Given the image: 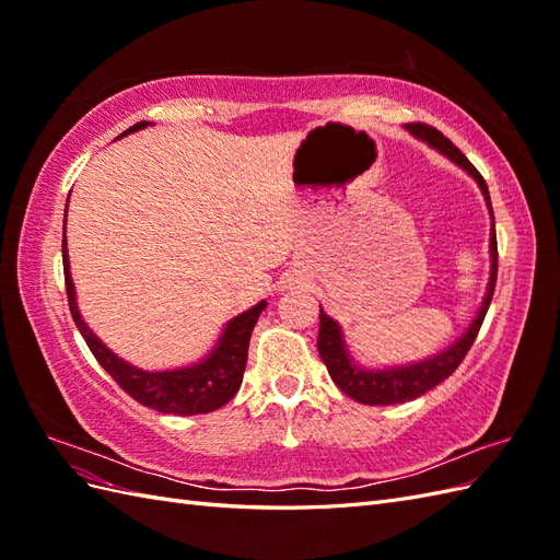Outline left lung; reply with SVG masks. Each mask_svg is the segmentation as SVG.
<instances>
[{
    "instance_id": "8db88e82",
    "label": "left lung",
    "mask_w": 560,
    "mask_h": 560,
    "mask_svg": "<svg viewBox=\"0 0 560 560\" xmlns=\"http://www.w3.org/2000/svg\"><path fill=\"white\" fill-rule=\"evenodd\" d=\"M412 136H418L420 140L429 142V145L436 148L439 152H444L448 160L460 164L467 174H470L479 188L485 192V200L491 210V200H489V188L485 184L482 174L477 172L472 162L465 158V154L453 145V142L436 131L434 126L427 124H408L406 126ZM497 269H499V248H497V224L491 229V279H489V289L485 295V303L477 312V319L470 324V329L465 331L463 339L458 343H453L444 353H439L436 358H429L424 362H418V365H408V368H392V370H382V372H368L355 368L350 362L343 339H341V329L329 315H324V310L319 307V334H317V350L327 365L334 384L341 388L346 396H350L358 402H365V406H394V402H406L418 398L427 392H432L434 386H439L444 380L458 370L463 358L467 355V350L472 348L479 327H482L487 310L491 305L493 289H497Z\"/></svg>"
}]
</instances>
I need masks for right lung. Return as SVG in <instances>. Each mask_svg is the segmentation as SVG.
I'll list each match as a JSON object with an SVG mask.
<instances>
[{
  "label": "right lung",
  "mask_w": 560,
  "mask_h": 560,
  "mask_svg": "<svg viewBox=\"0 0 560 560\" xmlns=\"http://www.w3.org/2000/svg\"><path fill=\"white\" fill-rule=\"evenodd\" d=\"M148 121H140L128 128L126 133L145 128ZM124 133V136H126ZM63 253V281H67V295H69V310L75 322L78 331L85 339L90 353L95 355L100 365L112 374V380L119 384L124 392L138 400L140 406H148L158 412L166 415H202L212 412L236 396L243 382L245 362H248V343L250 334L257 324V317L262 315L267 303H257L248 312H243L236 319L229 322V327L221 336L214 353L202 360L200 365L188 370H174V372H142L128 362L116 358L112 350L100 343L97 336L85 327V322L78 315L75 307V293L73 281L69 275V255H67V236L61 241Z\"/></svg>",
  "instance_id": "right-lung-1"
}]
</instances>
